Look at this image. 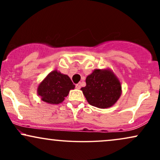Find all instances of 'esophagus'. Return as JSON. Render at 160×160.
<instances>
[{
	"mask_svg": "<svg viewBox=\"0 0 160 160\" xmlns=\"http://www.w3.org/2000/svg\"><path fill=\"white\" fill-rule=\"evenodd\" d=\"M76 88L78 89H80V82H78V84H76Z\"/></svg>",
	"mask_w": 160,
	"mask_h": 160,
	"instance_id": "obj_1",
	"label": "esophagus"
}]
</instances>
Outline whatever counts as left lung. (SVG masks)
I'll return each mask as SVG.
<instances>
[{"label":"left lung","instance_id":"left-lung-1","mask_svg":"<svg viewBox=\"0 0 160 160\" xmlns=\"http://www.w3.org/2000/svg\"><path fill=\"white\" fill-rule=\"evenodd\" d=\"M86 83L80 89L88 103L94 107L111 108L122 94L120 80L110 68L95 69L86 77Z\"/></svg>","mask_w":160,"mask_h":160}]
</instances>
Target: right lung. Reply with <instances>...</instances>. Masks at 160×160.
Wrapping results in <instances>:
<instances>
[{
  "label": "right lung",
  "mask_w": 160,
  "mask_h": 160,
  "mask_svg": "<svg viewBox=\"0 0 160 160\" xmlns=\"http://www.w3.org/2000/svg\"><path fill=\"white\" fill-rule=\"evenodd\" d=\"M74 87V84L68 75L54 70L40 82L37 92L43 102L58 104L65 100L70 90Z\"/></svg>",
  "instance_id": "1"
}]
</instances>
